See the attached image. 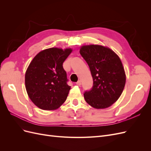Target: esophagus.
Returning a JSON list of instances; mask_svg holds the SVG:
<instances>
[{"label": "esophagus", "instance_id": "34e87169", "mask_svg": "<svg viewBox=\"0 0 151 151\" xmlns=\"http://www.w3.org/2000/svg\"><path fill=\"white\" fill-rule=\"evenodd\" d=\"M76 84H77V86H81V81L80 80H79V81H77V83H76Z\"/></svg>", "mask_w": 151, "mask_h": 151}]
</instances>
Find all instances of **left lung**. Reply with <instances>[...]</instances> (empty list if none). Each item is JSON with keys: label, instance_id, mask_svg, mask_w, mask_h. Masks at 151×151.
I'll use <instances>...</instances> for the list:
<instances>
[{"label": "left lung", "instance_id": "obj_1", "mask_svg": "<svg viewBox=\"0 0 151 151\" xmlns=\"http://www.w3.org/2000/svg\"><path fill=\"white\" fill-rule=\"evenodd\" d=\"M81 56L89 67L93 86L84 97L91 106L103 109L110 106L121 96L126 76L120 58L111 49L101 45L82 47Z\"/></svg>", "mask_w": 151, "mask_h": 151}]
</instances>
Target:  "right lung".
I'll list each match as a JSON object with an SVG mask.
<instances>
[{
	"mask_svg": "<svg viewBox=\"0 0 151 151\" xmlns=\"http://www.w3.org/2000/svg\"><path fill=\"white\" fill-rule=\"evenodd\" d=\"M72 52L57 48L44 50L35 57L26 72L25 86L33 103L40 109L53 110L65 102L70 89L63 63Z\"/></svg>",
	"mask_w": 151,
	"mask_h": 151,
	"instance_id": "1",
	"label": "right lung"
}]
</instances>
